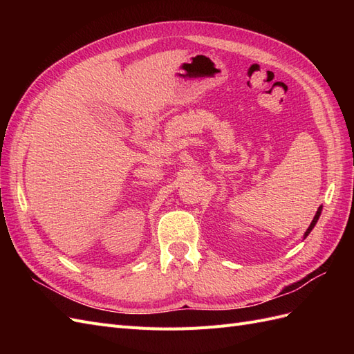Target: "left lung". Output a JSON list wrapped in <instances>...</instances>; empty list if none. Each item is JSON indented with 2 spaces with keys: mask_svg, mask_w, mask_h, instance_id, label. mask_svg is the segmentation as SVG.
Returning <instances> with one entry per match:
<instances>
[{
  "mask_svg": "<svg viewBox=\"0 0 354 354\" xmlns=\"http://www.w3.org/2000/svg\"><path fill=\"white\" fill-rule=\"evenodd\" d=\"M320 212H322V207H319L317 208V211H316V216H315V218L312 220V223H310V226H308V229H307V232L304 233V238H307L308 236V233L313 230V227L316 226V223H317V220H319V217H320Z\"/></svg>",
  "mask_w": 354,
  "mask_h": 354,
  "instance_id": "8db88e82",
  "label": "left lung"
}]
</instances>
